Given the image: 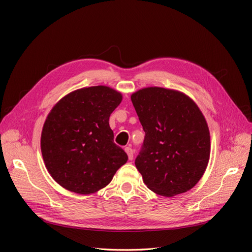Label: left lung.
I'll list each match as a JSON object with an SVG mask.
<instances>
[{"instance_id": "1", "label": "left lung", "mask_w": 252, "mask_h": 252, "mask_svg": "<svg viewBox=\"0 0 252 252\" xmlns=\"http://www.w3.org/2000/svg\"><path fill=\"white\" fill-rule=\"evenodd\" d=\"M122 98L119 91L98 85L72 91L53 106L42 129L41 151L59 185L79 194L94 193L127 162L109 126Z\"/></svg>"}]
</instances>
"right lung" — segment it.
<instances>
[{"label":"right lung","instance_id":"obj_1","mask_svg":"<svg viewBox=\"0 0 252 252\" xmlns=\"http://www.w3.org/2000/svg\"><path fill=\"white\" fill-rule=\"evenodd\" d=\"M145 131L135 167L157 194L174 196L193 188L207 168L210 134L202 111L188 95L163 87L132 94Z\"/></svg>","mask_w":252,"mask_h":252}]
</instances>
